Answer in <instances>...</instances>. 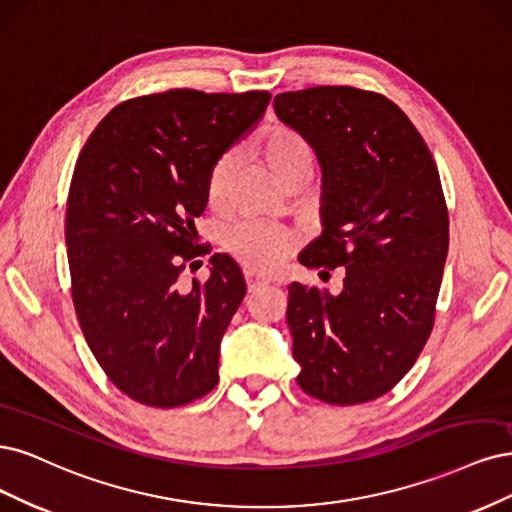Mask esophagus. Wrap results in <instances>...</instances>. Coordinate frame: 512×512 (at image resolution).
Returning a JSON list of instances; mask_svg holds the SVG:
<instances>
[{
  "instance_id": "34e87169",
  "label": "esophagus",
  "mask_w": 512,
  "mask_h": 512,
  "mask_svg": "<svg viewBox=\"0 0 512 512\" xmlns=\"http://www.w3.org/2000/svg\"><path fill=\"white\" fill-rule=\"evenodd\" d=\"M244 278H246V287H249V293H255L257 289L270 285V278L259 274V272H255V270H246V272H244Z\"/></svg>"
}]
</instances>
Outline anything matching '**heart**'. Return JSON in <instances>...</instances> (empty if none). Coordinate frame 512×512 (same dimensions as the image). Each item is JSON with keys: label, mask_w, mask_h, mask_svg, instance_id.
Here are the masks:
<instances>
[{"label": "heart", "mask_w": 512, "mask_h": 512, "mask_svg": "<svg viewBox=\"0 0 512 512\" xmlns=\"http://www.w3.org/2000/svg\"><path fill=\"white\" fill-rule=\"evenodd\" d=\"M261 151L280 178H287L302 166H312L308 142L289 127H274L263 138ZM234 172L236 166L232 153H225L214 161L208 176V200L212 206H221L227 200V193L234 183ZM225 246L246 266L268 270L285 259L291 246V236L270 223L246 219L229 229Z\"/></svg>", "instance_id": "obj_1"}]
</instances>
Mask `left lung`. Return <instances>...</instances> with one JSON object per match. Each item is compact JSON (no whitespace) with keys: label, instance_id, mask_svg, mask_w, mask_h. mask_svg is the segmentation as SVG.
<instances>
[{"label":"left lung","instance_id":"obj_1","mask_svg":"<svg viewBox=\"0 0 512 512\" xmlns=\"http://www.w3.org/2000/svg\"><path fill=\"white\" fill-rule=\"evenodd\" d=\"M278 119L323 168V234L300 263L342 266V291L289 285L298 385L327 404L381 398L432 334L449 253V210L425 140L385 95L312 87L274 97Z\"/></svg>","mask_w":512,"mask_h":512}]
</instances>
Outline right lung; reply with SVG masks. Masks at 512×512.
I'll use <instances>...</instances> for the list:
<instances>
[{"label":"right lung","mask_w":512,"mask_h":512,"mask_svg":"<svg viewBox=\"0 0 512 512\" xmlns=\"http://www.w3.org/2000/svg\"><path fill=\"white\" fill-rule=\"evenodd\" d=\"M268 91L172 89L114 106L82 146L65 212L76 317L131 400L176 408L219 383V346L246 295L238 263L202 266L195 219L210 170L270 104Z\"/></svg>","instance_id":"add662e5"}]
</instances>
